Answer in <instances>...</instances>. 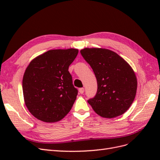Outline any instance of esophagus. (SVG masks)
<instances>
[{
  "label": "esophagus",
  "instance_id": "34e87169",
  "mask_svg": "<svg viewBox=\"0 0 160 160\" xmlns=\"http://www.w3.org/2000/svg\"><path fill=\"white\" fill-rule=\"evenodd\" d=\"M84 88H80V89H79V93H80L82 94V93H84Z\"/></svg>",
  "mask_w": 160,
  "mask_h": 160
}]
</instances>
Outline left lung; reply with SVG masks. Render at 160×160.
I'll return each instance as SVG.
<instances>
[{"label":"left lung","instance_id":"left-lung-1","mask_svg":"<svg viewBox=\"0 0 160 160\" xmlns=\"http://www.w3.org/2000/svg\"><path fill=\"white\" fill-rule=\"evenodd\" d=\"M97 79L96 96L88 100L100 116L113 118L124 114L136 95L137 78L127 61L113 51L104 48L80 50Z\"/></svg>","mask_w":160,"mask_h":160}]
</instances>
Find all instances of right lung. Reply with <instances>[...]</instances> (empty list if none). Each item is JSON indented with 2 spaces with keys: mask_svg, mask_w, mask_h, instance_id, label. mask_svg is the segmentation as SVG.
Returning <instances> with one entry per match:
<instances>
[{
  "mask_svg": "<svg viewBox=\"0 0 160 160\" xmlns=\"http://www.w3.org/2000/svg\"><path fill=\"white\" fill-rule=\"evenodd\" d=\"M77 49L47 51L33 59L24 73V101L36 118L53 123L62 120L73 107L78 90L73 85L69 67Z\"/></svg>",
  "mask_w": 160,
  "mask_h": 160,
  "instance_id": "obj_1",
  "label": "right lung"
}]
</instances>
